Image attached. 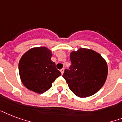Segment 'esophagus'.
<instances>
[{"mask_svg":"<svg viewBox=\"0 0 122 122\" xmlns=\"http://www.w3.org/2000/svg\"><path fill=\"white\" fill-rule=\"evenodd\" d=\"M60 72H61V73H62V74H64V68H62V69L60 70Z\"/></svg>","mask_w":122,"mask_h":122,"instance_id":"34e87169","label":"esophagus"}]
</instances>
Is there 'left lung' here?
<instances>
[{
	"label": "left lung",
	"mask_w": 122,
	"mask_h": 122,
	"mask_svg": "<svg viewBox=\"0 0 122 122\" xmlns=\"http://www.w3.org/2000/svg\"><path fill=\"white\" fill-rule=\"evenodd\" d=\"M70 60L71 65L62 76L76 96L89 97L102 87L107 78V66L99 53L80 48L71 53Z\"/></svg>",
	"instance_id": "left-lung-1"
}]
</instances>
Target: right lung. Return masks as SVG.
I'll return each instance as SVG.
<instances>
[{
	"instance_id": "right-lung-1",
	"label": "right lung",
	"mask_w": 122,
	"mask_h": 122,
	"mask_svg": "<svg viewBox=\"0 0 122 122\" xmlns=\"http://www.w3.org/2000/svg\"><path fill=\"white\" fill-rule=\"evenodd\" d=\"M51 51L46 47L29 50L21 58L18 69L23 84L29 90L42 93L50 88L52 83L61 75L51 61Z\"/></svg>"
}]
</instances>
